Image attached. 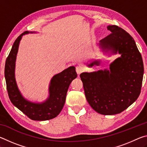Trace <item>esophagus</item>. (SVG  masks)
I'll use <instances>...</instances> for the list:
<instances>
[{"instance_id": "esophagus-1", "label": "esophagus", "mask_w": 147, "mask_h": 147, "mask_svg": "<svg viewBox=\"0 0 147 147\" xmlns=\"http://www.w3.org/2000/svg\"><path fill=\"white\" fill-rule=\"evenodd\" d=\"M76 71L77 74L80 75V74H81L84 71V67L81 65H78L76 67Z\"/></svg>"}]
</instances>
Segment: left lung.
Returning a JSON list of instances; mask_svg holds the SVG:
<instances>
[{
	"mask_svg": "<svg viewBox=\"0 0 147 147\" xmlns=\"http://www.w3.org/2000/svg\"><path fill=\"white\" fill-rule=\"evenodd\" d=\"M111 34L100 41L106 51L121 56L109 66V71L80 74L87 100L94 111L102 115L120 113L139 97L142 86L143 59L136 42L128 32L117 25L107 27ZM98 65L94 61L89 67Z\"/></svg>",
	"mask_w": 147,
	"mask_h": 147,
	"instance_id": "1",
	"label": "left lung"
}]
</instances>
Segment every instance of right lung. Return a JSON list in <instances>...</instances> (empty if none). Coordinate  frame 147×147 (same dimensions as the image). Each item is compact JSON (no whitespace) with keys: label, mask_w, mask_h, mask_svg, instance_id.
Listing matches in <instances>:
<instances>
[{"label":"right lung","mask_w":147,"mask_h":147,"mask_svg":"<svg viewBox=\"0 0 147 147\" xmlns=\"http://www.w3.org/2000/svg\"><path fill=\"white\" fill-rule=\"evenodd\" d=\"M28 33V32H24L16 39L6 58L4 74L7 91L12 104L32 120H50L60 113L65 102L69 87L77 77V73L73 66L54 76L50 84L49 97L43 103H33L24 98L17 86L14 72L19 42L21 37Z\"/></svg>","instance_id":"add662e5"}]
</instances>
